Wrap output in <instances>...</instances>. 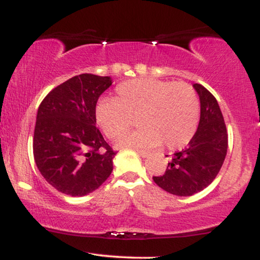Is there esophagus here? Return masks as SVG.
I'll return each instance as SVG.
<instances>
[{
    "label": "esophagus",
    "instance_id": "1",
    "mask_svg": "<svg viewBox=\"0 0 260 260\" xmlns=\"http://www.w3.org/2000/svg\"><path fill=\"white\" fill-rule=\"evenodd\" d=\"M136 151H137V154H138V155H141V156H142V157H149V156L151 155V152H150V151L138 150V149H136Z\"/></svg>",
    "mask_w": 260,
    "mask_h": 260
}]
</instances>
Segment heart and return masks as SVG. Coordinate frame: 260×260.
<instances>
[{"instance_id": "b5f03b06", "label": "heart", "mask_w": 260, "mask_h": 260, "mask_svg": "<svg viewBox=\"0 0 260 260\" xmlns=\"http://www.w3.org/2000/svg\"><path fill=\"white\" fill-rule=\"evenodd\" d=\"M116 98H104L95 105L97 124L110 140H117L134 125V133L122 137V147L152 148L163 142L167 148L186 145L197 131L200 103L189 84L142 78L120 83Z\"/></svg>"}]
</instances>
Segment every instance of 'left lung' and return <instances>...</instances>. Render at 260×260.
Segmentation results:
<instances>
[{
    "instance_id": "8db88e82",
    "label": "left lung",
    "mask_w": 260,
    "mask_h": 260,
    "mask_svg": "<svg viewBox=\"0 0 260 260\" xmlns=\"http://www.w3.org/2000/svg\"><path fill=\"white\" fill-rule=\"evenodd\" d=\"M200 97L201 115L197 133L187 148L173 155L163 175L152 176L155 183L170 194L189 197L215 179L229 147L226 124L214 95L194 84Z\"/></svg>"
}]
</instances>
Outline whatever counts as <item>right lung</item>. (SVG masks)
I'll return each instance as SVG.
<instances>
[{"instance_id":"1","label":"right lung","mask_w":260,"mask_h":260,"mask_svg":"<svg viewBox=\"0 0 260 260\" xmlns=\"http://www.w3.org/2000/svg\"><path fill=\"white\" fill-rule=\"evenodd\" d=\"M110 77L79 74L53 88L38 110L33 154L38 169L56 190L84 197L112 172L117 151L95 126L98 98Z\"/></svg>"}]
</instances>
